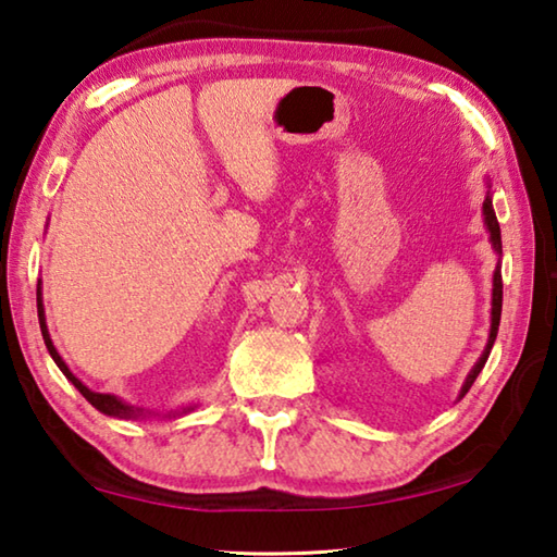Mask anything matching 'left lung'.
<instances>
[{
	"label": "left lung",
	"instance_id": "obj_1",
	"mask_svg": "<svg viewBox=\"0 0 557 557\" xmlns=\"http://www.w3.org/2000/svg\"><path fill=\"white\" fill-rule=\"evenodd\" d=\"M484 223H486L488 233H492L494 248L502 250V228H498V221H496V213H494V206H492V196H486V201H484ZM502 299H504V282H502V272L496 270V272H494V299H492V334H488V344H486V348H484V354H482V358H479V361H476L474 369H471L469 379H467V383H465V388H461L459 398H465V395L469 393V388H471V385H474V381H476V375L482 373L488 354H492V346H494L496 334H498V322H502Z\"/></svg>",
	"mask_w": 557,
	"mask_h": 557
}]
</instances>
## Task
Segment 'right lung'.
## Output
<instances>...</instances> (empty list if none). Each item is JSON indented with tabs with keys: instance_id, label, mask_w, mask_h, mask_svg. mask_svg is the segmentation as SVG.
Segmentation results:
<instances>
[{
	"instance_id": "obj_1",
	"label": "right lung",
	"mask_w": 557,
	"mask_h": 557,
	"mask_svg": "<svg viewBox=\"0 0 557 557\" xmlns=\"http://www.w3.org/2000/svg\"><path fill=\"white\" fill-rule=\"evenodd\" d=\"M36 309H39V324H41V334H44V344H46V348H49L51 358L55 361V366H59V369L63 371L65 379H69V381L75 385V388L81 391L83 398H86V400L92 405V408H98L100 412H106V414H112V418H122V420H137V418H143L145 410L132 408V405L117 400L115 395H108V393H92L90 388H86V385H83V383H81L78 379H75V375L69 371V366L63 363V358L59 356V351H55L53 344H51L49 329H46V319H44V301H41V287L36 289ZM184 412H186V408H184Z\"/></svg>"
}]
</instances>
